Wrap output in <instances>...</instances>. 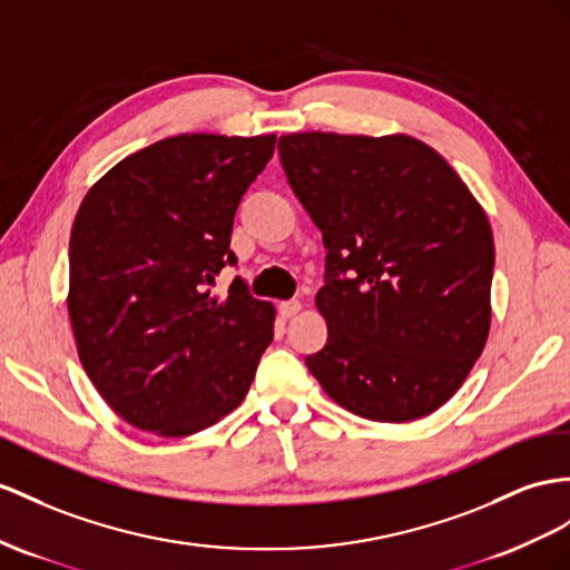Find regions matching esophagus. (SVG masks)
<instances>
[{
	"label": "esophagus",
	"mask_w": 570,
	"mask_h": 570,
	"mask_svg": "<svg viewBox=\"0 0 570 570\" xmlns=\"http://www.w3.org/2000/svg\"><path fill=\"white\" fill-rule=\"evenodd\" d=\"M298 311H301V301H284V303H279V315L284 320L294 317Z\"/></svg>",
	"instance_id": "1"
}]
</instances>
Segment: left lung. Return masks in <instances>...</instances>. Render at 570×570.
<instances>
[{
	"label": "left lung",
	"instance_id": "1",
	"mask_svg": "<svg viewBox=\"0 0 570 570\" xmlns=\"http://www.w3.org/2000/svg\"><path fill=\"white\" fill-rule=\"evenodd\" d=\"M279 156L327 250L315 296L327 344L305 366L363 419L435 412L489 337L495 253L484 209L414 137L286 135Z\"/></svg>",
	"mask_w": 570,
	"mask_h": 570
}]
</instances>
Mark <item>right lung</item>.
I'll return each instance as SVG.
<instances>
[{"label": "right lung", "mask_w": 570, "mask_h": 570, "mask_svg": "<svg viewBox=\"0 0 570 570\" xmlns=\"http://www.w3.org/2000/svg\"><path fill=\"white\" fill-rule=\"evenodd\" d=\"M276 137L180 135L100 178L69 238V317L83 371L127 424L189 435L230 414L274 337V308L226 265L233 216Z\"/></svg>", "instance_id": "1"}]
</instances>
